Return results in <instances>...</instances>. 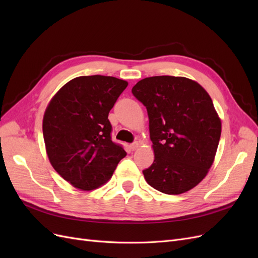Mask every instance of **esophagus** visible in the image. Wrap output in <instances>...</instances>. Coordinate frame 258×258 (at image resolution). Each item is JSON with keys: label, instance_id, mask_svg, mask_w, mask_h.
Segmentation results:
<instances>
[{"label": "esophagus", "instance_id": "34e87169", "mask_svg": "<svg viewBox=\"0 0 258 258\" xmlns=\"http://www.w3.org/2000/svg\"><path fill=\"white\" fill-rule=\"evenodd\" d=\"M140 146V143L139 142H135V143H132V144H130V150L131 151H136L137 150V148Z\"/></svg>", "mask_w": 258, "mask_h": 258}]
</instances>
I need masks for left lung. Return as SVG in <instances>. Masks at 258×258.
I'll return each instance as SVG.
<instances>
[{
  "mask_svg": "<svg viewBox=\"0 0 258 258\" xmlns=\"http://www.w3.org/2000/svg\"><path fill=\"white\" fill-rule=\"evenodd\" d=\"M131 91L150 119L155 159L143 170L146 182L168 195L194 188L212 166L222 132L209 93L197 82L168 75L146 77Z\"/></svg>",
  "mask_w": 258,
  "mask_h": 258,
  "instance_id": "obj_1",
  "label": "left lung"
}]
</instances>
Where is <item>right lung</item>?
I'll list each match as a JSON object with an SVG mask.
<instances>
[{
  "label": "right lung",
  "mask_w": 258,
  "mask_h": 258,
  "mask_svg": "<svg viewBox=\"0 0 258 258\" xmlns=\"http://www.w3.org/2000/svg\"><path fill=\"white\" fill-rule=\"evenodd\" d=\"M128 83L113 76H80L67 83L46 108L43 136L53 169L74 187L96 189L127 155L112 141L108 113Z\"/></svg>",
  "instance_id": "obj_1"
}]
</instances>
